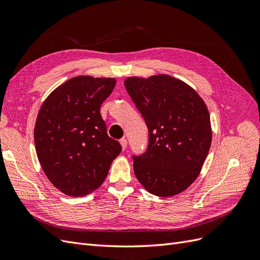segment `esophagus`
<instances>
[{
  "label": "esophagus",
  "instance_id": "34e87169",
  "mask_svg": "<svg viewBox=\"0 0 260 260\" xmlns=\"http://www.w3.org/2000/svg\"><path fill=\"white\" fill-rule=\"evenodd\" d=\"M120 144H121L122 149H125V148H127V144H128L127 140H125L124 138H123V139H121V140H120Z\"/></svg>",
  "mask_w": 260,
  "mask_h": 260
}]
</instances>
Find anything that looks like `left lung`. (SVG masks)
Listing matches in <instances>:
<instances>
[{
    "instance_id": "left-lung-1",
    "label": "left lung",
    "mask_w": 260,
    "mask_h": 260,
    "mask_svg": "<svg viewBox=\"0 0 260 260\" xmlns=\"http://www.w3.org/2000/svg\"><path fill=\"white\" fill-rule=\"evenodd\" d=\"M124 86L148 129V145L133 155L135 175L146 190L168 198L200 175L211 144L205 102L190 85L168 75L129 77Z\"/></svg>"
}]
</instances>
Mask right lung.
Here are the masks:
<instances>
[{
    "mask_svg": "<svg viewBox=\"0 0 260 260\" xmlns=\"http://www.w3.org/2000/svg\"><path fill=\"white\" fill-rule=\"evenodd\" d=\"M115 84V78H72L55 89L39 111L38 159L53 185L68 196L96 190L121 152L120 143L108 137L100 113Z\"/></svg>",
    "mask_w": 260,
    "mask_h": 260,
    "instance_id": "add662e5",
    "label": "right lung"
}]
</instances>
